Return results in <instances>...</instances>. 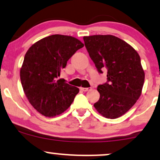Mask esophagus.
Wrapping results in <instances>:
<instances>
[{"label": "esophagus", "instance_id": "esophagus-1", "mask_svg": "<svg viewBox=\"0 0 160 160\" xmlns=\"http://www.w3.org/2000/svg\"><path fill=\"white\" fill-rule=\"evenodd\" d=\"M80 89H81L82 91L83 92H88V91H90L92 89L91 87H89V88H80Z\"/></svg>", "mask_w": 160, "mask_h": 160}]
</instances>
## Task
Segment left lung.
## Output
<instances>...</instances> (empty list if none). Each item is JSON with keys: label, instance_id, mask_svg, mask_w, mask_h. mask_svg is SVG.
<instances>
[{"label": "left lung", "instance_id": "8db88e82", "mask_svg": "<svg viewBox=\"0 0 160 160\" xmlns=\"http://www.w3.org/2000/svg\"><path fill=\"white\" fill-rule=\"evenodd\" d=\"M83 40L98 73L108 70V81L97 88L100 98L94 107L106 118H118L141 94L144 72L140 56L126 41L113 35L83 37Z\"/></svg>", "mask_w": 160, "mask_h": 160}]
</instances>
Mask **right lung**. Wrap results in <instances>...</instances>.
<instances>
[{"label":"right lung","instance_id":"obj_1","mask_svg":"<svg viewBox=\"0 0 160 160\" xmlns=\"http://www.w3.org/2000/svg\"><path fill=\"white\" fill-rule=\"evenodd\" d=\"M83 43L71 36L54 34L34 43L20 69L24 92L34 109L52 117L65 111L79 92L64 79L57 80L67 62Z\"/></svg>","mask_w":160,"mask_h":160}]
</instances>
